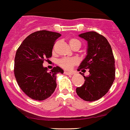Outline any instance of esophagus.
Segmentation results:
<instances>
[{"label":"esophagus","mask_w":130,"mask_h":130,"mask_svg":"<svg viewBox=\"0 0 130 130\" xmlns=\"http://www.w3.org/2000/svg\"><path fill=\"white\" fill-rule=\"evenodd\" d=\"M74 73L72 72H67V71H64V74L66 75H72Z\"/></svg>","instance_id":"1"}]
</instances>
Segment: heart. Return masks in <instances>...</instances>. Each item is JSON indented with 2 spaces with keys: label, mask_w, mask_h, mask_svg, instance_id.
<instances>
[{
  "label": "heart",
  "mask_w": 130,
  "mask_h": 130,
  "mask_svg": "<svg viewBox=\"0 0 130 130\" xmlns=\"http://www.w3.org/2000/svg\"><path fill=\"white\" fill-rule=\"evenodd\" d=\"M69 43L72 48L75 46H78L80 47L81 46L80 41L76 38L70 39ZM78 60L76 58H63L59 60L58 64L61 68H62L65 70H71L73 66H75L78 63Z\"/></svg>",
  "instance_id": "1"
}]
</instances>
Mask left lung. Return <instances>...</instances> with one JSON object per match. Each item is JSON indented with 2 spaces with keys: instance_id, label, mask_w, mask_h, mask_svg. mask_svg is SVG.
<instances>
[{
  "instance_id": "8db88e82",
  "label": "left lung",
  "mask_w": 130,
  "mask_h": 130,
  "mask_svg": "<svg viewBox=\"0 0 130 130\" xmlns=\"http://www.w3.org/2000/svg\"><path fill=\"white\" fill-rule=\"evenodd\" d=\"M88 42L87 55L78 70L86 71L90 74L85 76L84 84L76 88L79 97L85 101L93 102L101 98L108 92L115 80V60L111 46L104 36L96 32L79 34Z\"/></svg>"
}]
</instances>
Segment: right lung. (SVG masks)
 I'll return each mask as SVG.
<instances>
[{
	"label": "right lung",
	"instance_id": "add662e5",
	"mask_svg": "<svg viewBox=\"0 0 130 130\" xmlns=\"http://www.w3.org/2000/svg\"><path fill=\"white\" fill-rule=\"evenodd\" d=\"M60 34L48 30L32 33L22 42L14 58L15 78L21 90L35 100H44L56 88V74L63 73L59 66L48 72L45 59L52 56V48Z\"/></svg>",
	"mask_w": 130,
	"mask_h": 130
}]
</instances>
